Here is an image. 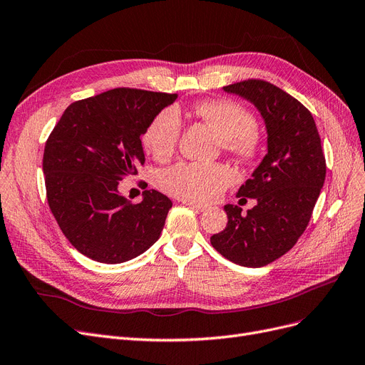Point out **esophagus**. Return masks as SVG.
Segmentation results:
<instances>
[{
    "label": "esophagus",
    "mask_w": 365,
    "mask_h": 365,
    "mask_svg": "<svg viewBox=\"0 0 365 365\" xmlns=\"http://www.w3.org/2000/svg\"><path fill=\"white\" fill-rule=\"evenodd\" d=\"M184 205L190 207L192 210H196L197 212H203V211L208 210L207 205H202V203H196V202H192V200H184Z\"/></svg>",
    "instance_id": "obj_1"
}]
</instances>
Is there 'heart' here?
<instances>
[{
	"instance_id": "1",
	"label": "heart",
	"mask_w": 365,
	"mask_h": 365,
	"mask_svg": "<svg viewBox=\"0 0 365 365\" xmlns=\"http://www.w3.org/2000/svg\"><path fill=\"white\" fill-rule=\"evenodd\" d=\"M196 115L223 139L225 148L244 158L253 157L260 145L256 120L250 110L230 100H210L196 106ZM181 116L168 108L151 121L142 136L143 147L154 158L166 160L177 147ZM232 172L218 163H178L158 175V185L169 195L185 200L208 202L232 182Z\"/></svg>"
}]
</instances>
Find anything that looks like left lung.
I'll list each match as a JSON object with an SVG mask.
<instances>
[{
	"label": "left lung",
	"instance_id": "1",
	"mask_svg": "<svg viewBox=\"0 0 365 365\" xmlns=\"http://www.w3.org/2000/svg\"><path fill=\"white\" fill-rule=\"evenodd\" d=\"M223 90L259 110L268 153L237 193L257 203L245 215L225 205L227 225L211 244L233 264L259 268L287 253L307 227L325 181V155L310 110L279 86L249 79Z\"/></svg>",
	"mask_w": 365,
	"mask_h": 365
}]
</instances>
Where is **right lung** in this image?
Masks as SVG:
<instances>
[{"label":"right lung","mask_w":365,"mask_h":365,"mask_svg":"<svg viewBox=\"0 0 365 365\" xmlns=\"http://www.w3.org/2000/svg\"><path fill=\"white\" fill-rule=\"evenodd\" d=\"M177 97L115 88L71 103L53 127L43 154L48 203L83 256L123 264L160 238L172 200L145 190L132 203L118 185L145 163L140 136Z\"/></svg>","instance_id":"obj_1"}]
</instances>
